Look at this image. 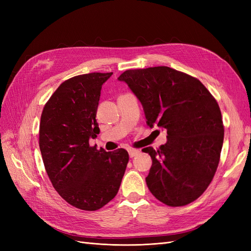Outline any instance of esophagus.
I'll list each match as a JSON object with an SVG mask.
<instances>
[{"mask_svg": "<svg viewBox=\"0 0 251 251\" xmlns=\"http://www.w3.org/2000/svg\"><path fill=\"white\" fill-rule=\"evenodd\" d=\"M127 151H128V155H130L131 158H133V157H135V156H137V155L140 153V151L134 150V149H130Z\"/></svg>", "mask_w": 251, "mask_h": 251, "instance_id": "esophagus-1", "label": "esophagus"}]
</instances>
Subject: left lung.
Segmentation results:
<instances>
[{
  "instance_id": "1",
  "label": "left lung",
  "mask_w": 251,
  "mask_h": 251,
  "mask_svg": "<svg viewBox=\"0 0 251 251\" xmlns=\"http://www.w3.org/2000/svg\"><path fill=\"white\" fill-rule=\"evenodd\" d=\"M118 80L141 102L147 125L168 131V141L157 151L142 150L151 158L150 192L169 206L198 199L215 176L223 146L215 98L199 79L165 66L126 70Z\"/></svg>"
}]
</instances>
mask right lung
Returning <instances> with one entry per match:
<instances>
[{
	"label": "right lung",
	"mask_w": 251,
	"mask_h": 251,
	"mask_svg": "<svg viewBox=\"0 0 251 251\" xmlns=\"http://www.w3.org/2000/svg\"><path fill=\"white\" fill-rule=\"evenodd\" d=\"M110 73H89L64 81L45 104L40 150L53 187L72 206L97 210L118 193L128 162L124 149L90 147L100 134L96 112Z\"/></svg>",
	"instance_id": "1"
}]
</instances>
